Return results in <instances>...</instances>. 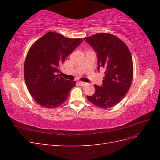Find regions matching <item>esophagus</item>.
I'll return each instance as SVG.
<instances>
[{"instance_id": "1", "label": "esophagus", "mask_w": 160, "mask_h": 160, "mask_svg": "<svg viewBox=\"0 0 160 160\" xmlns=\"http://www.w3.org/2000/svg\"><path fill=\"white\" fill-rule=\"evenodd\" d=\"M79 85H81V86H85V85L87 84L86 83H85V82H82V81H79Z\"/></svg>"}]
</instances>
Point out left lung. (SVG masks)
<instances>
[{"label": "left lung", "instance_id": "left-lung-1", "mask_svg": "<svg viewBox=\"0 0 160 160\" xmlns=\"http://www.w3.org/2000/svg\"><path fill=\"white\" fill-rule=\"evenodd\" d=\"M84 40L98 54V71L105 70L103 85H95V93L87 99L100 108H112L124 98L132 85V55L125 43L112 34L98 33Z\"/></svg>", "mask_w": 160, "mask_h": 160}]
</instances>
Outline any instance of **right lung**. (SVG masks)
Instances as JSON below:
<instances>
[{
    "instance_id": "add662e5",
    "label": "right lung",
    "mask_w": 160,
    "mask_h": 160,
    "mask_svg": "<svg viewBox=\"0 0 160 160\" xmlns=\"http://www.w3.org/2000/svg\"><path fill=\"white\" fill-rule=\"evenodd\" d=\"M82 41V38L49 32L31 47L24 65V76L28 91L38 105L55 108L68 98L76 82L61 77L60 66Z\"/></svg>"
}]
</instances>
